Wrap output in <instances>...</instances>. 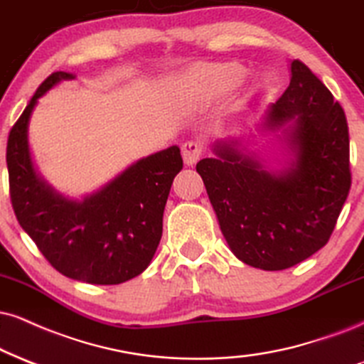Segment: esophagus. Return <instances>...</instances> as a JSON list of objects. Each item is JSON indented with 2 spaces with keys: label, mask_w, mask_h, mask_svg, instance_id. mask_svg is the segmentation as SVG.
I'll return each instance as SVG.
<instances>
[{
  "label": "esophagus",
  "mask_w": 364,
  "mask_h": 364,
  "mask_svg": "<svg viewBox=\"0 0 364 364\" xmlns=\"http://www.w3.org/2000/svg\"><path fill=\"white\" fill-rule=\"evenodd\" d=\"M200 155H203V145H200L199 141L191 140L182 145V156H183V164L186 165H194L196 161L200 159Z\"/></svg>",
  "instance_id": "esophagus-1"
}]
</instances>
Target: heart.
Segmentation results:
<instances>
[{
	"label": "heart",
	"instance_id": "obj_1",
	"mask_svg": "<svg viewBox=\"0 0 364 364\" xmlns=\"http://www.w3.org/2000/svg\"><path fill=\"white\" fill-rule=\"evenodd\" d=\"M243 75L245 69L241 65L204 64L192 70L189 80L200 101L213 102L232 91Z\"/></svg>",
	"mask_w": 364,
	"mask_h": 364
}]
</instances>
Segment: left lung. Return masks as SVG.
<instances>
[{
    "label": "left lung",
    "instance_id": "left-lung-1",
    "mask_svg": "<svg viewBox=\"0 0 364 364\" xmlns=\"http://www.w3.org/2000/svg\"><path fill=\"white\" fill-rule=\"evenodd\" d=\"M262 127L282 129L284 168H268L241 140H219L196 170L236 258L275 272L312 257L333 235L351 187L349 133L343 107L300 60L290 62L289 87Z\"/></svg>",
    "mask_w": 364,
    "mask_h": 364
}]
</instances>
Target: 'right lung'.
<instances>
[{
	"mask_svg": "<svg viewBox=\"0 0 364 364\" xmlns=\"http://www.w3.org/2000/svg\"><path fill=\"white\" fill-rule=\"evenodd\" d=\"M69 73L40 84L13 124L6 146L10 196L18 223L47 262L62 275L94 285H118L145 270L164 228V209L173 177L182 170L181 148L145 156L84 199H69L35 170L28 124L40 97Z\"/></svg>",
	"mask_w": 364,
	"mask_h": 364,
	"instance_id": "add662e5",
	"label": "right lung"
}]
</instances>
